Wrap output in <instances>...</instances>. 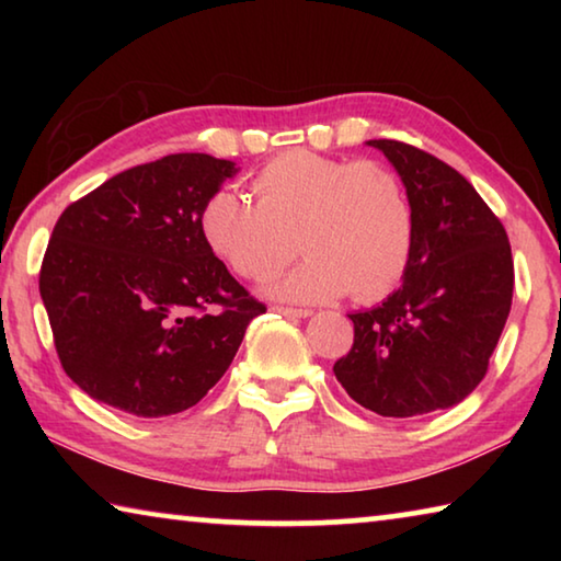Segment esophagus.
Here are the masks:
<instances>
[{
	"mask_svg": "<svg viewBox=\"0 0 561 561\" xmlns=\"http://www.w3.org/2000/svg\"><path fill=\"white\" fill-rule=\"evenodd\" d=\"M272 311H277V314L289 317V319H307V317H311L309 309H297V307H272Z\"/></svg>",
	"mask_w": 561,
	"mask_h": 561,
	"instance_id": "34e87169",
	"label": "esophagus"
}]
</instances>
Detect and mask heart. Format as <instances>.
Returning a JSON list of instances; mask_svg holds the SVG:
<instances>
[{"mask_svg": "<svg viewBox=\"0 0 561 561\" xmlns=\"http://www.w3.org/2000/svg\"><path fill=\"white\" fill-rule=\"evenodd\" d=\"M254 203L215 190L201 210L207 247L244 279H270L297 250L309 257L272 294L291 301L386 297L403 279L415 217L401 175L378 160L287 150L252 178ZM300 242H296V234Z\"/></svg>", "mask_w": 561, "mask_h": 561, "instance_id": "heart-1", "label": "heart"}]
</instances>
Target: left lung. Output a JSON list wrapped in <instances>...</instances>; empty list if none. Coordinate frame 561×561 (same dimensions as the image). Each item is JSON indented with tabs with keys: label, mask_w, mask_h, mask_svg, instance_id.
I'll return each mask as SVG.
<instances>
[{
	"label": "left lung",
	"mask_w": 561,
	"mask_h": 561,
	"mask_svg": "<svg viewBox=\"0 0 561 561\" xmlns=\"http://www.w3.org/2000/svg\"><path fill=\"white\" fill-rule=\"evenodd\" d=\"M368 146L401 175L415 240L401 287L348 314L354 346L334 374L368 411L413 417L460 403L485 378L510 317L515 264L505 227L458 170L401 140Z\"/></svg>",
	"instance_id": "left-lung-1"
}]
</instances>
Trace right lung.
<instances>
[{"label":"right lung","mask_w":561,"mask_h":561,"mask_svg":"<svg viewBox=\"0 0 561 561\" xmlns=\"http://www.w3.org/2000/svg\"><path fill=\"white\" fill-rule=\"evenodd\" d=\"M232 160L175 153L113 175L54 225L39 291L66 376L138 417L193 408L267 311L201 232Z\"/></svg>","instance_id":"right-lung-1"}]
</instances>
